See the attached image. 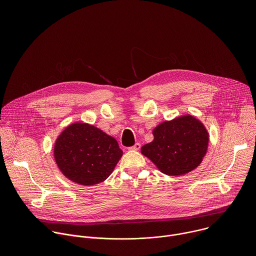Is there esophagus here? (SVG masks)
Returning a JSON list of instances; mask_svg holds the SVG:
<instances>
[{"mask_svg":"<svg viewBox=\"0 0 256 256\" xmlns=\"http://www.w3.org/2000/svg\"><path fill=\"white\" fill-rule=\"evenodd\" d=\"M140 142H136L132 146V147L128 148V150H130V151H138V150H140Z\"/></svg>","mask_w":256,"mask_h":256,"instance_id":"obj_1","label":"esophagus"}]
</instances>
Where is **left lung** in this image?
Segmentation results:
<instances>
[{
  "mask_svg": "<svg viewBox=\"0 0 256 256\" xmlns=\"http://www.w3.org/2000/svg\"><path fill=\"white\" fill-rule=\"evenodd\" d=\"M153 134L154 140L144 144L140 152L166 175L178 176L192 171L208 150V130L190 114L160 124Z\"/></svg>",
  "mask_w": 256,
  "mask_h": 256,
  "instance_id": "obj_1",
  "label": "left lung"
}]
</instances>
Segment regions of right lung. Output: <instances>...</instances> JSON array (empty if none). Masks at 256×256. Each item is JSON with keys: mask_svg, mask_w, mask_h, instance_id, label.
<instances>
[{"mask_svg": "<svg viewBox=\"0 0 256 256\" xmlns=\"http://www.w3.org/2000/svg\"><path fill=\"white\" fill-rule=\"evenodd\" d=\"M62 173L81 186H94L110 175L122 156L118 140L88 124L76 122L58 136L54 151Z\"/></svg>", "mask_w": 256, "mask_h": 256, "instance_id": "obj_1", "label": "right lung"}]
</instances>
